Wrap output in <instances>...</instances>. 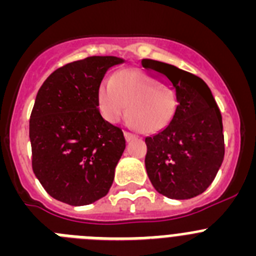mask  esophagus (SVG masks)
Wrapping results in <instances>:
<instances>
[{
  "instance_id": "esophagus-1",
  "label": "esophagus",
  "mask_w": 256,
  "mask_h": 256,
  "mask_svg": "<svg viewBox=\"0 0 256 256\" xmlns=\"http://www.w3.org/2000/svg\"><path fill=\"white\" fill-rule=\"evenodd\" d=\"M124 137H126V142H130V141H132V140L136 138V136L132 134V133H130V132H124Z\"/></svg>"
}]
</instances>
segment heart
I'll use <instances>...</instances> for the list:
<instances>
[{"label":"heart","instance_id":"heart-1","mask_svg":"<svg viewBox=\"0 0 256 256\" xmlns=\"http://www.w3.org/2000/svg\"><path fill=\"white\" fill-rule=\"evenodd\" d=\"M97 104L108 123L120 120L126 110L128 123L146 134L159 132L168 126L177 108L170 90L134 69L120 70L110 80L101 83Z\"/></svg>","mask_w":256,"mask_h":256}]
</instances>
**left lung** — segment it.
Segmentation results:
<instances>
[{"label":"left lung","mask_w":256,"mask_h":256,"mask_svg":"<svg viewBox=\"0 0 256 256\" xmlns=\"http://www.w3.org/2000/svg\"><path fill=\"white\" fill-rule=\"evenodd\" d=\"M142 66L166 79L177 98L168 126L144 138L148 178L166 198H195L212 184L224 158L220 112L210 88L198 76L150 58H144Z\"/></svg>","instance_id":"8db88e82"}]
</instances>
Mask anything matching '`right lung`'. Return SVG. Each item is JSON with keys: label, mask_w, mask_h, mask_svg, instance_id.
Listing matches in <instances>:
<instances>
[{"label": "right lung", "mask_w": 256, "mask_h": 256, "mask_svg": "<svg viewBox=\"0 0 256 256\" xmlns=\"http://www.w3.org/2000/svg\"><path fill=\"white\" fill-rule=\"evenodd\" d=\"M116 56H90L56 69L40 86L29 120L32 166L47 194L73 205L108 195L126 148L100 114L97 91Z\"/></svg>", "instance_id": "1"}]
</instances>
